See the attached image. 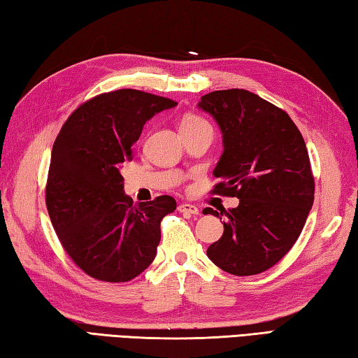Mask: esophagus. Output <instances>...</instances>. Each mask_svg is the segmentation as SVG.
<instances>
[{
	"label": "esophagus",
	"mask_w": 358,
	"mask_h": 358,
	"mask_svg": "<svg viewBox=\"0 0 358 358\" xmlns=\"http://www.w3.org/2000/svg\"><path fill=\"white\" fill-rule=\"evenodd\" d=\"M178 211L186 213V214H192V215L200 214V209L195 205H191V203H181V205L178 206Z\"/></svg>",
	"instance_id": "34e87169"
}]
</instances>
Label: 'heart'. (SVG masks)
<instances>
[{
  "label": "heart",
  "mask_w": 358,
  "mask_h": 358,
  "mask_svg": "<svg viewBox=\"0 0 358 358\" xmlns=\"http://www.w3.org/2000/svg\"><path fill=\"white\" fill-rule=\"evenodd\" d=\"M201 124H206L205 119H201L200 116H195V115H187V116L181 119L180 130L181 129H189V127H197V125H201Z\"/></svg>",
  "instance_id": "b5f03b06"
}]
</instances>
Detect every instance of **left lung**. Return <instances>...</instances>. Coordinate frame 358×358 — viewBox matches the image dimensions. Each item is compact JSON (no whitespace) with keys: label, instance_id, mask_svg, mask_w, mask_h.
I'll list each match as a JSON object with an SVG mask.
<instances>
[{"label":"left lung","instance_id":"8db88e82","mask_svg":"<svg viewBox=\"0 0 358 358\" xmlns=\"http://www.w3.org/2000/svg\"><path fill=\"white\" fill-rule=\"evenodd\" d=\"M199 108L219 125L223 153L214 169L215 194L239 199V206L206 214L223 219V236L208 257L236 276L273 267L298 241L313 205L309 153L284 110L247 90L201 96ZM222 222V217H220Z\"/></svg>","mask_w":358,"mask_h":358}]
</instances>
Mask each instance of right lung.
Wrapping results in <instances>:
<instances>
[{"label": "right lung", "mask_w": 358, "mask_h": 358, "mask_svg": "<svg viewBox=\"0 0 358 358\" xmlns=\"http://www.w3.org/2000/svg\"><path fill=\"white\" fill-rule=\"evenodd\" d=\"M175 105L138 90L111 91L82 103L55 138L48 213L63 248L91 278L127 282L157 256L159 223L177 201L161 195L135 206L121 169L144 124Z\"/></svg>", "instance_id": "add662e5"}]
</instances>
